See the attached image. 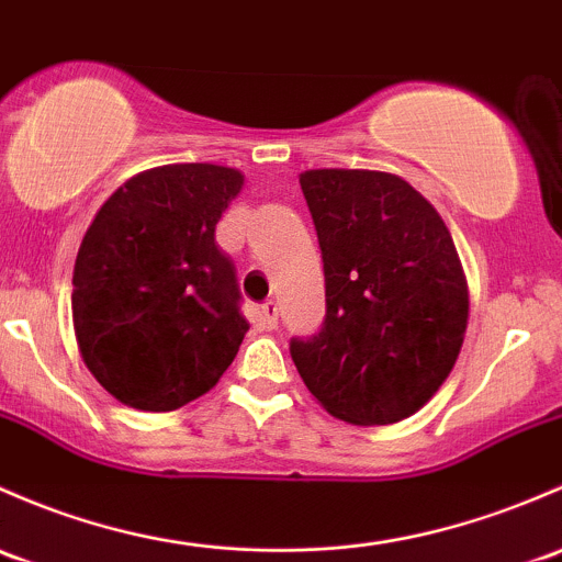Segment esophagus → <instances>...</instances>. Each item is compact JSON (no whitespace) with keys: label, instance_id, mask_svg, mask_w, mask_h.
Instances as JSON below:
<instances>
[{"label":"esophagus","instance_id":"34e87169","mask_svg":"<svg viewBox=\"0 0 562 562\" xmlns=\"http://www.w3.org/2000/svg\"><path fill=\"white\" fill-rule=\"evenodd\" d=\"M277 317H280V310H277L274 301H266V304L261 306V323L263 328H277Z\"/></svg>","mask_w":562,"mask_h":562}]
</instances>
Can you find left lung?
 Listing matches in <instances>:
<instances>
[{"mask_svg":"<svg viewBox=\"0 0 562 562\" xmlns=\"http://www.w3.org/2000/svg\"><path fill=\"white\" fill-rule=\"evenodd\" d=\"M326 274V321L293 336L310 393L339 420L415 415L450 376L469 288L445 221L401 177L312 169L299 177Z\"/></svg>","mask_w":562,"mask_h":562,"instance_id":"left-lung-1","label":"left lung"}]
</instances>
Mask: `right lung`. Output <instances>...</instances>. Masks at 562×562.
<instances>
[{"label": "right lung", "mask_w": 562, "mask_h": 562, "mask_svg": "<svg viewBox=\"0 0 562 562\" xmlns=\"http://www.w3.org/2000/svg\"><path fill=\"white\" fill-rule=\"evenodd\" d=\"M241 182L215 164L150 169L117 188L82 236L75 336L88 371L123 404L172 412L239 352L250 326L215 226Z\"/></svg>", "instance_id": "obj_1"}]
</instances>
